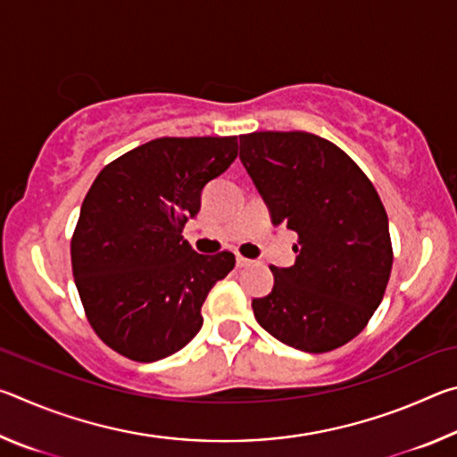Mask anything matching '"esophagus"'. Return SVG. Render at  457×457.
<instances>
[{
    "label": "esophagus",
    "mask_w": 457,
    "mask_h": 457,
    "mask_svg": "<svg viewBox=\"0 0 457 457\" xmlns=\"http://www.w3.org/2000/svg\"><path fill=\"white\" fill-rule=\"evenodd\" d=\"M252 264H253V260H247L244 256H236V266L237 268H247V266H252Z\"/></svg>",
    "instance_id": "obj_1"
}]
</instances>
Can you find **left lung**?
<instances>
[{"label":"left lung","instance_id":"left-lung-1","mask_svg":"<svg viewBox=\"0 0 457 457\" xmlns=\"http://www.w3.org/2000/svg\"><path fill=\"white\" fill-rule=\"evenodd\" d=\"M239 159L274 226L300 244L294 266L270 268L274 288L252 300L253 316L298 351L338 349L367 327L391 276L381 197L343 149L303 130L242 135Z\"/></svg>","mask_w":457,"mask_h":457}]
</instances>
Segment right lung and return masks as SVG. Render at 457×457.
<instances>
[{
    "mask_svg": "<svg viewBox=\"0 0 457 457\" xmlns=\"http://www.w3.org/2000/svg\"><path fill=\"white\" fill-rule=\"evenodd\" d=\"M236 157L237 137L154 138L88 189L71 244L74 282L90 327L122 357L165 359L199 332L201 306L236 256L197 253L181 231Z\"/></svg>",
    "mask_w": 457,
    "mask_h": 457,
    "instance_id": "obj_1",
    "label": "right lung"
}]
</instances>
